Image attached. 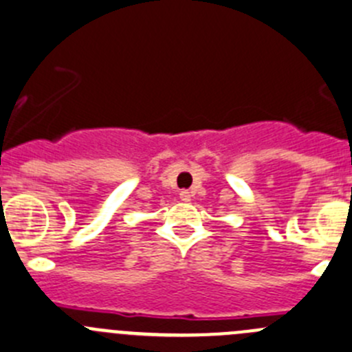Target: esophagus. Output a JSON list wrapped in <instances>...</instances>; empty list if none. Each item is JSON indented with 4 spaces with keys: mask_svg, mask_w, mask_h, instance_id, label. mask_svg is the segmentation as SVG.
Returning a JSON list of instances; mask_svg holds the SVG:
<instances>
[{
    "mask_svg": "<svg viewBox=\"0 0 352 352\" xmlns=\"http://www.w3.org/2000/svg\"><path fill=\"white\" fill-rule=\"evenodd\" d=\"M180 199H182V201H189L190 199V192H189V190H180Z\"/></svg>",
    "mask_w": 352,
    "mask_h": 352,
    "instance_id": "obj_1",
    "label": "esophagus"
}]
</instances>
